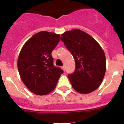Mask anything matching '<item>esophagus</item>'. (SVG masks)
I'll use <instances>...</instances> for the list:
<instances>
[{
    "mask_svg": "<svg viewBox=\"0 0 124 124\" xmlns=\"http://www.w3.org/2000/svg\"><path fill=\"white\" fill-rule=\"evenodd\" d=\"M61 68L63 69V70L64 71H65V68H64V66H62V68Z\"/></svg>",
    "mask_w": 124,
    "mask_h": 124,
    "instance_id": "34e87169",
    "label": "esophagus"
}]
</instances>
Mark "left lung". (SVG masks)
<instances>
[{"label":"left lung","mask_w":124,"mask_h":124,"mask_svg":"<svg viewBox=\"0 0 124 124\" xmlns=\"http://www.w3.org/2000/svg\"><path fill=\"white\" fill-rule=\"evenodd\" d=\"M61 40L75 60V71L68 76L74 90L84 94L97 89L106 70V56L99 43L79 29L66 31Z\"/></svg>","instance_id":"left-lung-1"}]
</instances>
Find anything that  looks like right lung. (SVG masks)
Returning <instances> with one entry per match:
<instances>
[{"mask_svg": "<svg viewBox=\"0 0 124 124\" xmlns=\"http://www.w3.org/2000/svg\"><path fill=\"white\" fill-rule=\"evenodd\" d=\"M60 40L53 32L40 31L25 43L17 61L22 81L31 93L46 95L56 86L63 71L53 65L51 52Z\"/></svg>", "mask_w": 124, "mask_h": 124, "instance_id": "right-lung-1", "label": "right lung"}]
</instances>
